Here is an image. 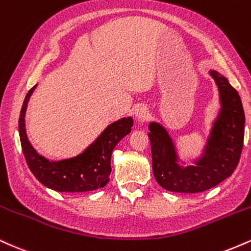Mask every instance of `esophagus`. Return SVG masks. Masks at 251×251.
Instances as JSON below:
<instances>
[{
	"label": "esophagus",
	"mask_w": 251,
	"mask_h": 251,
	"mask_svg": "<svg viewBox=\"0 0 251 251\" xmlns=\"http://www.w3.org/2000/svg\"><path fill=\"white\" fill-rule=\"evenodd\" d=\"M149 116V111H148V108L144 107V105H138L135 109V117H136L137 121H140V122H143V121H146L148 119Z\"/></svg>",
	"instance_id": "obj_1"
}]
</instances>
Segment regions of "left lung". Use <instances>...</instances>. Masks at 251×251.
Returning <instances> with one entry per match:
<instances>
[{
  "label": "left lung",
  "instance_id": "8db88e82",
  "mask_svg": "<svg viewBox=\"0 0 251 251\" xmlns=\"http://www.w3.org/2000/svg\"><path fill=\"white\" fill-rule=\"evenodd\" d=\"M219 88L221 109L194 166L178 164L175 144L167 129L151 122L148 134L151 146L152 173L157 183L175 193H202L220 184L236 169L243 148L244 110L241 97L225 76L209 72Z\"/></svg>",
  "mask_w": 251,
  "mask_h": 251
}]
</instances>
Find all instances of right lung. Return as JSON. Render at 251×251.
I'll use <instances>...</instances> for the list:
<instances>
[{
  "label": "right lung",
  "instance_id": "1",
  "mask_svg": "<svg viewBox=\"0 0 251 251\" xmlns=\"http://www.w3.org/2000/svg\"><path fill=\"white\" fill-rule=\"evenodd\" d=\"M36 85L25 95L19 119L21 146L30 172L47 188L62 193H81L103 188L109 182L113 150L116 144L131 131L134 121L131 117H123L109 125L95 142L75 157L49 161L34 149L25 131L26 105Z\"/></svg>",
  "mask_w": 251,
  "mask_h": 251
}]
</instances>
